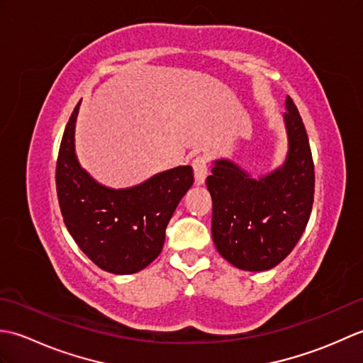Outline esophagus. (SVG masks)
I'll return each instance as SVG.
<instances>
[{"label":"esophagus","instance_id":"1","mask_svg":"<svg viewBox=\"0 0 363 363\" xmlns=\"http://www.w3.org/2000/svg\"><path fill=\"white\" fill-rule=\"evenodd\" d=\"M191 167H194V173H195V184L196 186H203L207 177V173H209L206 159L203 156H196L194 162H191Z\"/></svg>","mask_w":363,"mask_h":363}]
</instances>
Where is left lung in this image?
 <instances>
[{
	"label": "left lung",
	"mask_w": 363,
	"mask_h": 363,
	"mask_svg": "<svg viewBox=\"0 0 363 363\" xmlns=\"http://www.w3.org/2000/svg\"><path fill=\"white\" fill-rule=\"evenodd\" d=\"M287 156L254 177L229 159L213 162L206 186L212 196V238L230 265L265 272L289 256L309 221L315 172L309 138L291 98L285 99Z\"/></svg>",
	"instance_id": "left-lung-1"
}]
</instances>
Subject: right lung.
<instances>
[{"label": "right lung", "mask_w": 363, "mask_h": 363, "mask_svg": "<svg viewBox=\"0 0 363 363\" xmlns=\"http://www.w3.org/2000/svg\"><path fill=\"white\" fill-rule=\"evenodd\" d=\"M79 106L68 120L56 165L64 223L82 252L104 272L133 274L156 259L177 204L194 184V169L181 165L134 187L111 189L94 179L74 151Z\"/></svg>", "instance_id": "add662e5"}]
</instances>
